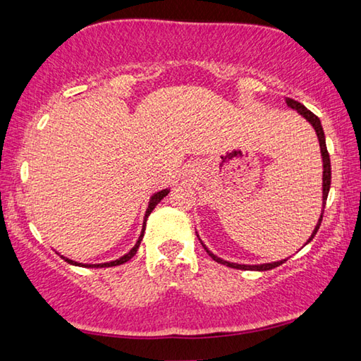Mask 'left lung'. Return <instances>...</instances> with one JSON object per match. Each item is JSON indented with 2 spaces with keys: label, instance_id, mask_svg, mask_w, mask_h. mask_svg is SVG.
I'll use <instances>...</instances> for the list:
<instances>
[{
  "label": "left lung",
  "instance_id": "obj_1",
  "mask_svg": "<svg viewBox=\"0 0 361 361\" xmlns=\"http://www.w3.org/2000/svg\"><path fill=\"white\" fill-rule=\"evenodd\" d=\"M286 105H288L290 108L296 109V111L299 114H302L305 119H307L310 124L314 126V129L317 132V137H319V142H320V149H322V156H323V212H325V205H326V199H328V192H329V186H331V162H329V154H328V149H326V142H325V133H323V127H322V122L320 119L317 118V116L309 111L307 108H305L302 103H299L296 100L293 99H286ZM322 219H323V213L320 215V219L319 223H317L315 226V231L312 232V235H310V239L307 242H310L315 237L317 231H319L320 224H322ZM207 253H209L213 259H215L216 262H219V264H226L229 267H234V269H242V271H269V269H274L277 267L280 264H283V261H277V262H269V264H259V266H243V264H234V262H228V261H223L216 258L215 255H212L209 250H207Z\"/></svg>",
  "mask_w": 361,
  "mask_h": 361
}]
</instances>
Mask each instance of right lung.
<instances>
[{"instance_id":"1","label":"right lung","mask_w":361,"mask_h":361,"mask_svg":"<svg viewBox=\"0 0 361 361\" xmlns=\"http://www.w3.org/2000/svg\"><path fill=\"white\" fill-rule=\"evenodd\" d=\"M167 194H169V189H164V191H159V192H156L154 195H152L151 200H149L148 210H146V215H145V224H143L142 235H140V239H138V242H137V245L133 247L129 253L122 256V258L116 259V261H111V262H105V264H79V262H75V261H71V259H66V262H70V264H76V266H84V267H111V266H119V264H124V262H127V261H129V259H132L133 256H135V253H137L138 247H140V242H142V239H143V234H145V226H146V218L149 216V213H151L152 210H154V207H156L159 202H161V200H162L164 197H166Z\"/></svg>"}]
</instances>
